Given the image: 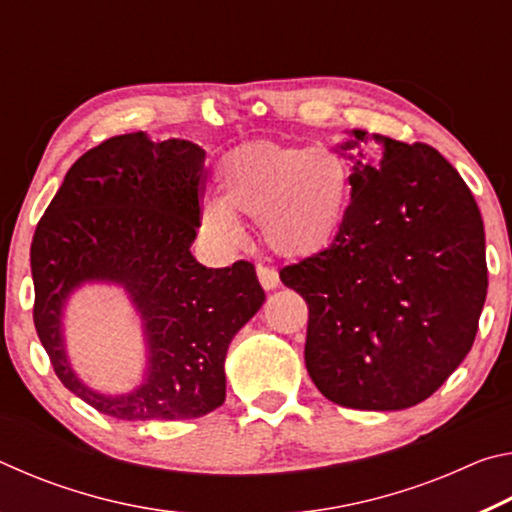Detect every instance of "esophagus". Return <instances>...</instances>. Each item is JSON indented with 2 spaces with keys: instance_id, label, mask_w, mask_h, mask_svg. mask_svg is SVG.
<instances>
[{
  "instance_id": "1",
  "label": "esophagus",
  "mask_w": 512,
  "mask_h": 512,
  "mask_svg": "<svg viewBox=\"0 0 512 512\" xmlns=\"http://www.w3.org/2000/svg\"><path fill=\"white\" fill-rule=\"evenodd\" d=\"M257 277H259V284H262L266 291H271V289L277 287V284H280V275H277V271L271 266L259 264L257 266Z\"/></svg>"
}]
</instances>
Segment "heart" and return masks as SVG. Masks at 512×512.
<instances>
[{
    "mask_svg": "<svg viewBox=\"0 0 512 512\" xmlns=\"http://www.w3.org/2000/svg\"><path fill=\"white\" fill-rule=\"evenodd\" d=\"M221 203L203 210L207 232L237 244V219L259 221L264 244L282 257H309L339 232L350 203V169L327 146L255 142L216 167Z\"/></svg>",
    "mask_w": 512,
    "mask_h": 512,
    "instance_id": "heart-1",
    "label": "heart"
}]
</instances>
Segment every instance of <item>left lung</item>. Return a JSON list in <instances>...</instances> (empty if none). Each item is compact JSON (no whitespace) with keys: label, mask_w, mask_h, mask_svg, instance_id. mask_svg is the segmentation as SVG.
Masks as SVG:
<instances>
[{"label":"left lung","mask_w":512,"mask_h":512,"mask_svg":"<svg viewBox=\"0 0 512 512\" xmlns=\"http://www.w3.org/2000/svg\"><path fill=\"white\" fill-rule=\"evenodd\" d=\"M377 143L372 154L363 145ZM350 205L332 244L284 266L309 307L311 381L348 409L427 400L470 352L488 293L474 196L433 146L352 131Z\"/></svg>","instance_id":"1"}]
</instances>
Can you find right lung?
<instances>
[{
    "mask_svg": "<svg viewBox=\"0 0 512 512\" xmlns=\"http://www.w3.org/2000/svg\"><path fill=\"white\" fill-rule=\"evenodd\" d=\"M205 151L187 140L117 135L83 153L31 241L33 323L63 386L117 420H189L225 400V354L264 302L255 266L207 268L192 255ZM83 281H115L145 320V384L101 396L68 366L62 307Z\"/></svg>",
    "mask_w": 512,
    "mask_h": 512,
    "instance_id": "1",
    "label": "right lung"
}]
</instances>
